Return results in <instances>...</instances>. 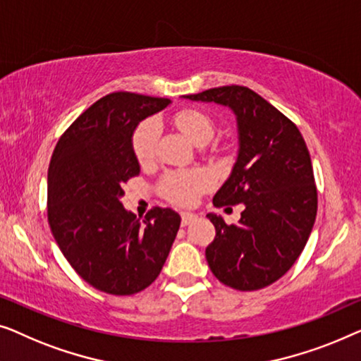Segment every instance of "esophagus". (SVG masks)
Listing matches in <instances>:
<instances>
[{
    "label": "esophagus",
    "mask_w": 361,
    "mask_h": 361,
    "mask_svg": "<svg viewBox=\"0 0 361 361\" xmlns=\"http://www.w3.org/2000/svg\"><path fill=\"white\" fill-rule=\"evenodd\" d=\"M195 221L196 214H192V212H181V226H190Z\"/></svg>",
    "instance_id": "34e87169"
}]
</instances>
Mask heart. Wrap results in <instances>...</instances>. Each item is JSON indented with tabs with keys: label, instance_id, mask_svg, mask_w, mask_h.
<instances>
[{
	"label": "heart",
	"instance_id": "1",
	"mask_svg": "<svg viewBox=\"0 0 361 361\" xmlns=\"http://www.w3.org/2000/svg\"><path fill=\"white\" fill-rule=\"evenodd\" d=\"M173 124L195 144L209 142L214 135V121L204 111L196 108H185L175 113ZM157 139L159 126L155 121L147 119L135 128L132 134V152L140 164L154 159ZM211 185V175L204 170H175L161 178L159 190L165 200L180 206H191Z\"/></svg>",
	"mask_w": 361,
	"mask_h": 361
}]
</instances>
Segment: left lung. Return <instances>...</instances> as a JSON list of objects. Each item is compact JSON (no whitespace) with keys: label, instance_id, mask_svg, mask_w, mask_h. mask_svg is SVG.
Wrapping results in <instances>:
<instances>
[{"label":"left lung","instance_id":"1","mask_svg":"<svg viewBox=\"0 0 361 361\" xmlns=\"http://www.w3.org/2000/svg\"><path fill=\"white\" fill-rule=\"evenodd\" d=\"M185 98L229 106L237 118V161L212 202H242L245 209L231 226L207 214L216 227L207 265L238 291L270 286L301 255L316 221L317 190L306 142L293 121L247 86H219Z\"/></svg>","mask_w":361,"mask_h":361}]
</instances>
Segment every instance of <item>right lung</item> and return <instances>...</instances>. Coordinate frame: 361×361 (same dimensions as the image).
Returning a JSON list of instances; mask_svg holds the SVG:
<instances>
[{
  "mask_svg": "<svg viewBox=\"0 0 361 361\" xmlns=\"http://www.w3.org/2000/svg\"><path fill=\"white\" fill-rule=\"evenodd\" d=\"M170 104L118 91L91 104L63 132L50 159L47 217L70 265L99 291L128 296L160 275L181 217L154 207L145 219L121 204L124 183L140 173L132 134L142 119Z\"/></svg>",
  "mask_w": 361,
  "mask_h": 361,
  "instance_id": "add662e5",
  "label": "right lung"
}]
</instances>
